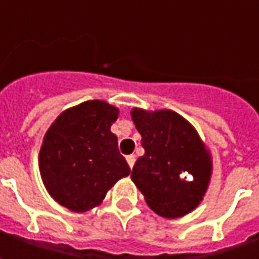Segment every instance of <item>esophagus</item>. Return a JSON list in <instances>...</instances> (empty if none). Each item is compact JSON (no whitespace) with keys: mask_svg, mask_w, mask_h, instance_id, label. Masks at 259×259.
Listing matches in <instances>:
<instances>
[{"mask_svg":"<svg viewBox=\"0 0 259 259\" xmlns=\"http://www.w3.org/2000/svg\"><path fill=\"white\" fill-rule=\"evenodd\" d=\"M126 161H128V165L133 168L134 167V163H135V155H126Z\"/></svg>","mask_w":259,"mask_h":259,"instance_id":"1","label":"esophagus"}]
</instances>
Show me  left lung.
Listing matches in <instances>:
<instances>
[{
    "label": "left lung",
    "instance_id": "1",
    "mask_svg": "<svg viewBox=\"0 0 259 259\" xmlns=\"http://www.w3.org/2000/svg\"><path fill=\"white\" fill-rule=\"evenodd\" d=\"M145 154L135 161L131 179L147 204L164 218H179L200 203L212 163L194 128L173 111L133 109Z\"/></svg>",
    "mask_w": 259,
    "mask_h": 259
}]
</instances>
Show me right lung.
<instances>
[{"label":"right lung","mask_w":259,"mask_h":259,"mask_svg":"<svg viewBox=\"0 0 259 259\" xmlns=\"http://www.w3.org/2000/svg\"><path fill=\"white\" fill-rule=\"evenodd\" d=\"M118 109L104 101H86L65 111L45 135L38 155L40 173L56 202L86 212L131 168L118 150L111 125Z\"/></svg>","instance_id":"right-lung-1"}]
</instances>
